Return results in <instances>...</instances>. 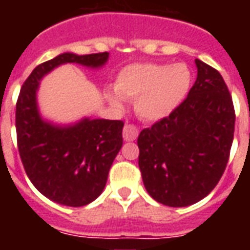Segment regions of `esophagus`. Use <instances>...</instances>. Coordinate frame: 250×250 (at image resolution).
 I'll return each instance as SVG.
<instances>
[{
  "label": "esophagus",
  "mask_w": 250,
  "mask_h": 250,
  "mask_svg": "<svg viewBox=\"0 0 250 250\" xmlns=\"http://www.w3.org/2000/svg\"><path fill=\"white\" fill-rule=\"evenodd\" d=\"M139 135V130L138 127L134 125H125V128H123V138L125 141L127 142H132L135 141L136 138Z\"/></svg>",
  "instance_id": "1"
}]
</instances>
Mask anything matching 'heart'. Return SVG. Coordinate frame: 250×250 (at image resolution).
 Returning <instances> with one entry per match:
<instances>
[{"mask_svg":"<svg viewBox=\"0 0 250 250\" xmlns=\"http://www.w3.org/2000/svg\"><path fill=\"white\" fill-rule=\"evenodd\" d=\"M191 82V71L185 64H132L120 71L116 91H108V99L116 105L122 98L135 100L139 116L159 120L184 102Z\"/></svg>","mask_w":250,"mask_h":250,"instance_id":"1","label":"heart"}]
</instances>
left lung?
Here are the masks:
<instances>
[{"label":"left lung","mask_w":250,"mask_h":250,"mask_svg":"<svg viewBox=\"0 0 250 250\" xmlns=\"http://www.w3.org/2000/svg\"><path fill=\"white\" fill-rule=\"evenodd\" d=\"M198 75L171 114L141 131L139 168L147 193L159 204L184 208L217 186L234 135V105L213 66L195 60Z\"/></svg>","instance_id":"1"}]
</instances>
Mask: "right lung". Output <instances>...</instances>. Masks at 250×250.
<instances>
[{
	"mask_svg": "<svg viewBox=\"0 0 250 250\" xmlns=\"http://www.w3.org/2000/svg\"><path fill=\"white\" fill-rule=\"evenodd\" d=\"M108 52L92 55L62 53L32 71L16 104L17 146L25 173L42 195L57 204L79 208L103 191L111 165L123 145L122 120L83 119L59 127L41 119L36 92L44 75L53 68L76 62L98 68Z\"/></svg>",
	"mask_w": 250,
	"mask_h": 250,
	"instance_id": "obj_1",
	"label": "right lung"
}]
</instances>
